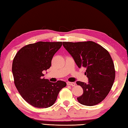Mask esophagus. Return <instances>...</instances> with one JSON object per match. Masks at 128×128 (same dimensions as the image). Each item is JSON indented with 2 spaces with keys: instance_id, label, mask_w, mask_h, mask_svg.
<instances>
[{
  "instance_id": "obj_1",
  "label": "esophagus",
  "mask_w": 128,
  "mask_h": 128,
  "mask_svg": "<svg viewBox=\"0 0 128 128\" xmlns=\"http://www.w3.org/2000/svg\"><path fill=\"white\" fill-rule=\"evenodd\" d=\"M67 85H70L72 86H74L76 85V84L74 82H67Z\"/></svg>"
}]
</instances>
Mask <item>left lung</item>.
Segmentation results:
<instances>
[{"label":"left lung","mask_w":128,"mask_h":128,"mask_svg":"<svg viewBox=\"0 0 128 128\" xmlns=\"http://www.w3.org/2000/svg\"><path fill=\"white\" fill-rule=\"evenodd\" d=\"M62 45L77 66L86 69L85 74L88 78V83L76 82L84 91L77 100L85 106L98 104L107 96L115 78V69L110 53L92 41L63 42Z\"/></svg>","instance_id":"8db88e82"}]
</instances>
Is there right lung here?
Masks as SVG:
<instances>
[{"instance_id": "right-lung-1", "label": "right lung", "mask_w": 128, "mask_h": 128, "mask_svg": "<svg viewBox=\"0 0 128 128\" xmlns=\"http://www.w3.org/2000/svg\"><path fill=\"white\" fill-rule=\"evenodd\" d=\"M62 42H38L26 45L17 52L12 62L14 83L22 98L36 108H48L55 103L66 82L55 83L42 78L43 70L50 68Z\"/></svg>"}]
</instances>
